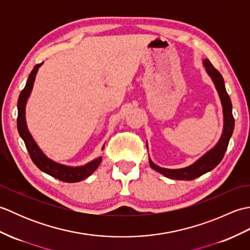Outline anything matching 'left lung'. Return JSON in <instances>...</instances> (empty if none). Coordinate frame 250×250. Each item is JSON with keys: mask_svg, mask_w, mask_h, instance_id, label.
Returning a JSON list of instances; mask_svg holds the SVG:
<instances>
[{"mask_svg": "<svg viewBox=\"0 0 250 250\" xmlns=\"http://www.w3.org/2000/svg\"><path fill=\"white\" fill-rule=\"evenodd\" d=\"M203 65L207 74L211 78V81H213L217 92L219 94L222 105V113H224V130H222V134L218 143L211 149L207 151L205 155L202 156L189 167L183 168H164L158 167L149 158V166L151 167V168L161 173L167 178L175 180H192L196 177L202 176V175L207 172H210L211 169L218 166L222 160V158H224L228 145H229V141L232 136L233 130H234V118H233L232 115V103L229 94L227 93L224 78H222L221 74L211 65L208 59L203 60Z\"/></svg>", "mask_w": 250, "mask_h": 250, "instance_id": "1", "label": "left lung"}]
</instances>
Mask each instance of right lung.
Wrapping results in <instances>:
<instances>
[{
  "label": "right lung",
  "instance_id": "obj_1",
  "mask_svg": "<svg viewBox=\"0 0 250 250\" xmlns=\"http://www.w3.org/2000/svg\"><path fill=\"white\" fill-rule=\"evenodd\" d=\"M41 64H36L33 70L30 73L28 81H26L24 89L21 91L19 99H18V118H17V128L19 135L21 139L23 140L26 149L29 151V155L32 159V161L34 162L35 166L39 167L41 171L44 173L50 175V176L55 177L62 182L65 183H77L81 180L86 179L89 177L95 169H97L100 166L101 161H102V157H99L94 160L88 162L84 166L81 167H67L64 164H60L56 161H52L51 159L47 157L45 153L41 150V148L37 146L34 139L32 137L31 133L26 126L25 121V105L28 102V99L31 94L32 89H33V83L35 81V76L37 74V71L41 67ZM104 148V146H103ZM102 148V149H103Z\"/></svg>",
  "mask_w": 250,
  "mask_h": 250
}]
</instances>
